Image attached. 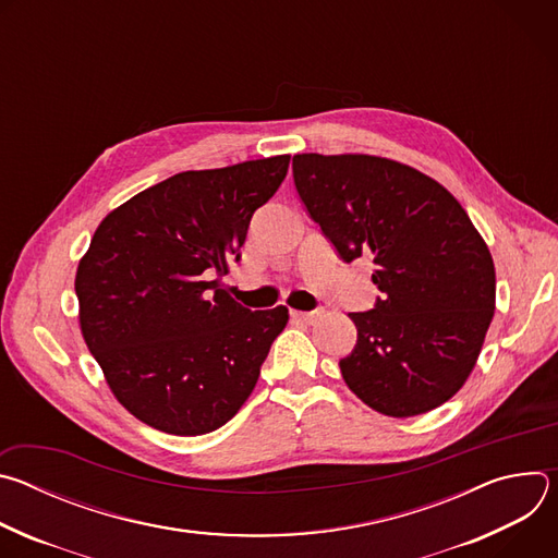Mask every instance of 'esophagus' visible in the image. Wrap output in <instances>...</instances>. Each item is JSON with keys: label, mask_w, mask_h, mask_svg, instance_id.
Returning <instances> with one entry per match:
<instances>
[{"label": "esophagus", "mask_w": 558, "mask_h": 558, "mask_svg": "<svg viewBox=\"0 0 558 558\" xmlns=\"http://www.w3.org/2000/svg\"><path fill=\"white\" fill-rule=\"evenodd\" d=\"M325 311L323 308H315V311H291V317L293 320H300V323H306V325H313L317 317H320Z\"/></svg>", "instance_id": "obj_1"}]
</instances>
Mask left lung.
<instances>
[{
	"mask_svg": "<svg viewBox=\"0 0 558 558\" xmlns=\"http://www.w3.org/2000/svg\"><path fill=\"white\" fill-rule=\"evenodd\" d=\"M293 183L344 263L368 256L381 291L340 360L347 386L388 417L428 413L463 386L495 315V263L457 198L368 154H295Z\"/></svg>",
	"mask_w": 558,
	"mask_h": 558,
	"instance_id": "1",
	"label": "left lung"
}]
</instances>
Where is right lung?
<instances>
[{
  "label": "right lung",
  "mask_w": 558,
  "mask_h": 558,
  "mask_svg": "<svg viewBox=\"0 0 558 558\" xmlns=\"http://www.w3.org/2000/svg\"><path fill=\"white\" fill-rule=\"evenodd\" d=\"M289 154L181 172L110 211L78 263V325L117 400L143 424L194 437L252 395L289 308L252 311L218 280Z\"/></svg>",
  "instance_id": "add662e5"
}]
</instances>
